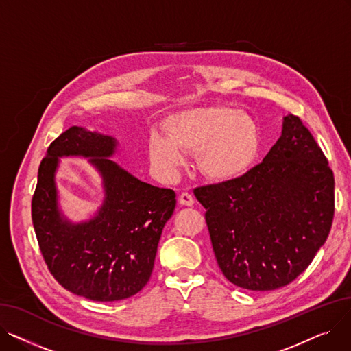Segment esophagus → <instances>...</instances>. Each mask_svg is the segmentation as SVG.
Here are the masks:
<instances>
[{"label":"esophagus","instance_id":"esophagus-1","mask_svg":"<svg viewBox=\"0 0 351 351\" xmlns=\"http://www.w3.org/2000/svg\"><path fill=\"white\" fill-rule=\"evenodd\" d=\"M179 204H180L182 206H192V205L195 204V200H193L192 195H189V193H186V192H183V193H180V196H179Z\"/></svg>","mask_w":351,"mask_h":351}]
</instances>
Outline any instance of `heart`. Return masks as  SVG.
I'll list each match as a JSON object with an SVG mask.
<instances>
[{"mask_svg": "<svg viewBox=\"0 0 351 351\" xmlns=\"http://www.w3.org/2000/svg\"><path fill=\"white\" fill-rule=\"evenodd\" d=\"M165 138H149V156L163 176L194 152L199 172L212 182H232L246 175L261 155L262 128L253 117L232 106H199L182 110L165 123Z\"/></svg>", "mask_w": 351, "mask_h": 351, "instance_id": "1", "label": "heart"}]
</instances>
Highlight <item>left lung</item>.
<instances>
[{
    "mask_svg": "<svg viewBox=\"0 0 351 351\" xmlns=\"http://www.w3.org/2000/svg\"><path fill=\"white\" fill-rule=\"evenodd\" d=\"M216 262L242 289L266 291L293 282L324 245L335 216V176L299 117L262 163L232 182L195 189Z\"/></svg>",
    "mask_w": 351,
    "mask_h": 351,
    "instance_id": "8db88e82",
    "label": "left lung"
}]
</instances>
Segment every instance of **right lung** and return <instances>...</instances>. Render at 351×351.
<instances>
[{
    "mask_svg": "<svg viewBox=\"0 0 351 351\" xmlns=\"http://www.w3.org/2000/svg\"><path fill=\"white\" fill-rule=\"evenodd\" d=\"M114 136L71 126L55 139L38 169L32 225L44 261L64 289L94 302L134 296L151 278L158 243L171 219L172 189L142 182L109 158ZM82 156L103 178L104 202L94 218L72 223L59 209L54 173L60 157Z\"/></svg>",
    "mask_w": 351,
    "mask_h": 351,
    "instance_id": "obj_1",
    "label": "right lung"
}]
</instances>
